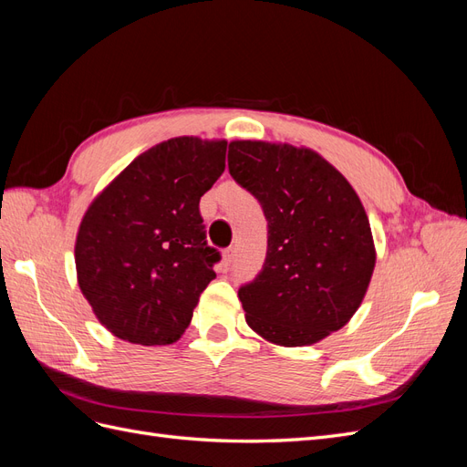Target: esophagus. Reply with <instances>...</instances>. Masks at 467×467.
<instances>
[{"label": "esophagus", "mask_w": 467, "mask_h": 467, "mask_svg": "<svg viewBox=\"0 0 467 467\" xmlns=\"http://www.w3.org/2000/svg\"><path fill=\"white\" fill-rule=\"evenodd\" d=\"M234 247H228V249H225L223 253H222V263H223V266L225 268H228L232 263H234Z\"/></svg>", "instance_id": "1"}]
</instances>
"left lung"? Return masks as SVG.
Listing matches in <instances>:
<instances>
[{"label": "left lung", "instance_id": "obj_1", "mask_svg": "<svg viewBox=\"0 0 467 467\" xmlns=\"http://www.w3.org/2000/svg\"><path fill=\"white\" fill-rule=\"evenodd\" d=\"M228 167L268 222L263 271L239 288L249 327L278 347L316 345L345 327L376 266L370 222L357 191L304 146L234 140Z\"/></svg>", "mask_w": 467, "mask_h": 467}]
</instances>
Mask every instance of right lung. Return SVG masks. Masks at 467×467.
Segmentation results:
<instances>
[{"label": "right lung", "mask_w": 467, "mask_h": 467, "mask_svg": "<svg viewBox=\"0 0 467 467\" xmlns=\"http://www.w3.org/2000/svg\"><path fill=\"white\" fill-rule=\"evenodd\" d=\"M225 140L179 136L140 153L99 192L76 235L78 285L107 331L171 345L216 273L201 196L223 173Z\"/></svg>", "instance_id": "1"}]
</instances>
